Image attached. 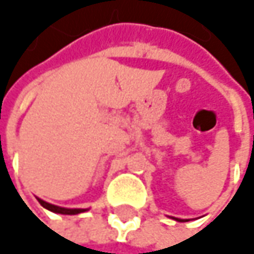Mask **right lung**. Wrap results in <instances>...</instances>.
<instances>
[{"mask_svg":"<svg viewBox=\"0 0 254 254\" xmlns=\"http://www.w3.org/2000/svg\"><path fill=\"white\" fill-rule=\"evenodd\" d=\"M38 200H39L41 206H44L45 209H48V210H51V212H54V213H62V215H77V213L85 212V209H66V207H60V206L50 204V203H47V201H44V200H41V198H38Z\"/></svg>","mask_w":254,"mask_h":254,"instance_id":"right-lung-1","label":"right lung"}]
</instances>
